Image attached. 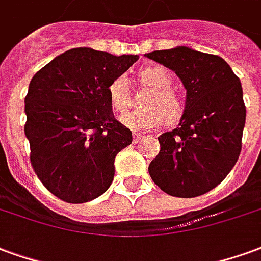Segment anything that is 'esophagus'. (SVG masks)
<instances>
[{
  "label": "esophagus",
  "instance_id": "esophagus-1",
  "mask_svg": "<svg viewBox=\"0 0 261 261\" xmlns=\"http://www.w3.org/2000/svg\"><path fill=\"white\" fill-rule=\"evenodd\" d=\"M143 139V135L142 133H133V140L135 142H140Z\"/></svg>",
  "mask_w": 261,
  "mask_h": 261
}]
</instances>
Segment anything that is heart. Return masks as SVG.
Wrapping results in <instances>:
<instances>
[{
  "label": "heart",
  "instance_id": "heart-1",
  "mask_svg": "<svg viewBox=\"0 0 261 261\" xmlns=\"http://www.w3.org/2000/svg\"><path fill=\"white\" fill-rule=\"evenodd\" d=\"M142 85L151 89L144 98V110L125 111L119 115V121L132 130L147 132L160 128L164 118L167 122H175L182 117L184 102L179 94L171 87L172 77L163 66H149L139 72ZM108 97L115 111H123L129 104L128 79L123 75L117 76L108 86Z\"/></svg>",
  "mask_w": 261,
  "mask_h": 261
}]
</instances>
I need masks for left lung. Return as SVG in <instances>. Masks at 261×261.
I'll return each mask as SVG.
<instances>
[{
	"instance_id": "obj_1",
	"label": "left lung",
	"mask_w": 261,
	"mask_h": 261,
	"mask_svg": "<svg viewBox=\"0 0 261 261\" xmlns=\"http://www.w3.org/2000/svg\"><path fill=\"white\" fill-rule=\"evenodd\" d=\"M147 58L178 75L186 89L179 125L159 136L149 172L161 191L196 197L225 179L242 149L246 121L241 81L221 57L179 45Z\"/></svg>"
}]
</instances>
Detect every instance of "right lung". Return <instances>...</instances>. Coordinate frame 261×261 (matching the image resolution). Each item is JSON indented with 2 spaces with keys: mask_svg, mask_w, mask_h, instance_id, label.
<instances>
[{
  "mask_svg": "<svg viewBox=\"0 0 261 261\" xmlns=\"http://www.w3.org/2000/svg\"><path fill=\"white\" fill-rule=\"evenodd\" d=\"M138 58L72 48L30 81L24 97L30 163L61 200L86 203L111 185L115 155L132 143V132L114 118L108 86Z\"/></svg>",
  "mask_w": 261,
  "mask_h": 261,
  "instance_id": "1",
  "label": "right lung"
}]
</instances>
